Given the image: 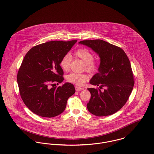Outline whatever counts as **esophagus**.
Wrapping results in <instances>:
<instances>
[{
  "label": "esophagus",
  "mask_w": 154,
  "mask_h": 154,
  "mask_svg": "<svg viewBox=\"0 0 154 154\" xmlns=\"http://www.w3.org/2000/svg\"><path fill=\"white\" fill-rule=\"evenodd\" d=\"M75 90H76L77 91H82V90H84V88H82V87H78V86H75Z\"/></svg>",
  "instance_id": "1"
}]
</instances>
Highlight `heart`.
Returning a JSON list of instances; mask_svg holds the SVG:
<instances>
[{
	"label": "heart",
	"instance_id": "heart-1",
	"mask_svg": "<svg viewBox=\"0 0 154 154\" xmlns=\"http://www.w3.org/2000/svg\"><path fill=\"white\" fill-rule=\"evenodd\" d=\"M75 57L80 58L85 63V69L90 72L97 70L98 63L94 60V54L87 48H80L74 52ZM72 57L69 54H65L60 61V66L64 71H68L70 67ZM67 81L75 85H83L88 80V77L85 74L71 72L67 77Z\"/></svg>",
	"mask_w": 154,
	"mask_h": 154
}]
</instances>
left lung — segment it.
Returning <instances> with one entry per match:
<instances>
[{
	"label": "left lung",
	"mask_w": 154,
	"mask_h": 154,
	"mask_svg": "<svg viewBox=\"0 0 154 154\" xmlns=\"http://www.w3.org/2000/svg\"><path fill=\"white\" fill-rule=\"evenodd\" d=\"M79 43L99 54V72L90 83L105 88L103 91L99 88H87L91 93L87 109L97 116L111 115L125 104L133 90L135 82L130 61L121 48L101 39L85 40Z\"/></svg>",
	"instance_id": "1"
}]
</instances>
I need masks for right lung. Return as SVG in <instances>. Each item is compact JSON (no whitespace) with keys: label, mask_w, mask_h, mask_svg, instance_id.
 <instances>
[{"label":"right lung","mask_w":154,"mask_h":154,"mask_svg":"<svg viewBox=\"0 0 154 154\" xmlns=\"http://www.w3.org/2000/svg\"><path fill=\"white\" fill-rule=\"evenodd\" d=\"M77 41H51L35 46L26 54L17 72V82L23 102L35 114L45 118L60 115L74 94L71 83L55 85L64 80L60 61Z\"/></svg>","instance_id":"right-lung-1"}]
</instances>
